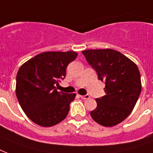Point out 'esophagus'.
<instances>
[{
	"instance_id": "obj_1",
	"label": "esophagus",
	"mask_w": 153,
	"mask_h": 153,
	"mask_svg": "<svg viewBox=\"0 0 153 153\" xmlns=\"http://www.w3.org/2000/svg\"><path fill=\"white\" fill-rule=\"evenodd\" d=\"M80 97H81V98H82V99H88V98H90V95H89V94H86V95H81Z\"/></svg>"
}]
</instances>
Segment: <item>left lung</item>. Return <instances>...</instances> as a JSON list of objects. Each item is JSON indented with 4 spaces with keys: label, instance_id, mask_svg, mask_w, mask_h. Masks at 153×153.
<instances>
[{
    "label": "left lung",
    "instance_id": "left-lung-1",
    "mask_svg": "<svg viewBox=\"0 0 153 153\" xmlns=\"http://www.w3.org/2000/svg\"><path fill=\"white\" fill-rule=\"evenodd\" d=\"M89 65L105 82V95L96 98L91 117L106 127L116 126L131 114L141 91L140 71L128 58L113 49L82 51Z\"/></svg>",
    "mask_w": 153,
    "mask_h": 153
}]
</instances>
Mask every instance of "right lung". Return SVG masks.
I'll list each match as a JSON object with an SVG mask.
<instances>
[{
    "label": "right lung",
    "instance_id": "right-lung-1",
    "mask_svg": "<svg viewBox=\"0 0 153 153\" xmlns=\"http://www.w3.org/2000/svg\"><path fill=\"white\" fill-rule=\"evenodd\" d=\"M75 51H48L36 55L20 67L16 94L20 106L37 125L50 127L64 120L75 94L55 87L66 77V69L76 59Z\"/></svg>",
    "mask_w": 153,
    "mask_h": 153
}]
</instances>
